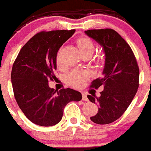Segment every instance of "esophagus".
<instances>
[{
	"label": "esophagus",
	"instance_id": "34e87169",
	"mask_svg": "<svg viewBox=\"0 0 151 151\" xmlns=\"http://www.w3.org/2000/svg\"><path fill=\"white\" fill-rule=\"evenodd\" d=\"M82 100L88 101V96H87L86 93H82Z\"/></svg>",
	"mask_w": 151,
	"mask_h": 151
}]
</instances>
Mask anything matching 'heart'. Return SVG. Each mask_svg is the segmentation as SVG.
Returning <instances> with one entry per match:
<instances>
[{
    "instance_id": "obj_1",
    "label": "heart",
    "mask_w": 151,
    "mask_h": 151,
    "mask_svg": "<svg viewBox=\"0 0 151 151\" xmlns=\"http://www.w3.org/2000/svg\"><path fill=\"white\" fill-rule=\"evenodd\" d=\"M76 44L80 53L83 56H85V55L91 56L94 52V43L88 37H81L78 38L76 40ZM103 55H99L96 59V62L100 63L103 61ZM86 78V74L84 72L80 71V70H73L66 76V81L69 84L76 88H81L85 84Z\"/></svg>"
}]
</instances>
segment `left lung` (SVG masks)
<instances>
[{"instance_id": "obj_1", "label": "left lung", "mask_w": 151, "mask_h": 151, "mask_svg": "<svg viewBox=\"0 0 151 151\" xmlns=\"http://www.w3.org/2000/svg\"><path fill=\"white\" fill-rule=\"evenodd\" d=\"M85 34L103 48L105 66L103 76L92 81L91 88L103 86L100 96L88 95L98 104V112L91 117L95 124H108L122 116L136 93L139 85V69L129 44L113 29L85 30Z\"/></svg>"}]
</instances>
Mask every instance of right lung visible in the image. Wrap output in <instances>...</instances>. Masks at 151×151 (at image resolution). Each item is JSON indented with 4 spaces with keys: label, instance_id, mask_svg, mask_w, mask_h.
I'll list each match as a JSON object with an SVG mask.
<instances>
[{
    "label": "right lung",
    "instance_id": "obj_1",
    "mask_svg": "<svg viewBox=\"0 0 151 151\" xmlns=\"http://www.w3.org/2000/svg\"><path fill=\"white\" fill-rule=\"evenodd\" d=\"M75 31L38 33L22 47L13 63L11 81L16 100L27 118L37 125L58 124L66 104L82 98L81 93L71 88L58 91L48 86V81L56 78L57 53Z\"/></svg>",
    "mask_w": 151,
    "mask_h": 151
}]
</instances>
